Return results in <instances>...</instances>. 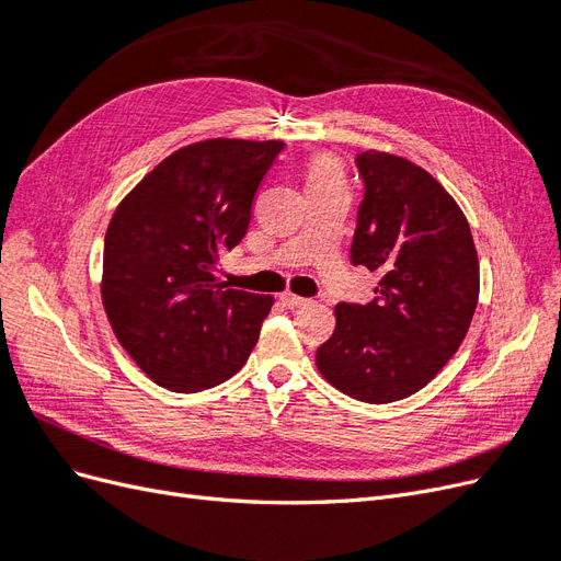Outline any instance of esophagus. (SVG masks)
I'll use <instances>...</instances> for the list:
<instances>
[{
    "label": "esophagus",
    "mask_w": 561,
    "mask_h": 561,
    "mask_svg": "<svg viewBox=\"0 0 561 561\" xmlns=\"http://www.w3.org/2000/svg\"><path fill=\"white\" fill-rule=\"evenodd\" d=\"M280 301H283L285 309H299V307H304V304H309L307 297H299V295H293V293L280 295Z\"/></svg>",
    "instance_id": "esophagus-1"
}]
</instances>
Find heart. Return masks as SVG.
<instances>
[{
	"label": "heart",
	"mask_w": 561,
	"mask_h": 561,
	"mask_svg": "<svg viewBox=\"0 0 561 561\" xmlns=\"http://www.w3.org/2000/svg\"><path fill=\"white\" fill-rule=\"evenodd\" d=\"M330 182H342V173L332 159H318L309 168V186L316 184H330Z\"/></svg>",
	"instance_id": "obj_1"
}]
</instances>
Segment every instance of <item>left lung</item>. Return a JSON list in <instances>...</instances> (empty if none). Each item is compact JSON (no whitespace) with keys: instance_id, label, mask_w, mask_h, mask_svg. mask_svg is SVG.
<instances>
[{"instance_id":"8db88e82","label":"left lung","mask_w":561,"mask_h":561,"mask_svg":"<svg viewBox=\"0 0 561 561\" xmlns=\"http://www.w3.org/2000/svg\"><path fill=\"white\" fill-rule=\"evenodd\" d=\"M355 165L365 196L351 262L381 280L369 304H336V328L316 365L342 393L383 404L416 393L461 346L480 264L468 219L433 175L375 149Z\"/></svg>"}]
</instances>
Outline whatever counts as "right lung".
I'll list each match as a JSON object with an SVG mask.
<instances>
[{"mask_svg":"<svg viewBox=\"0 0 561 561\" xmlns=\"http://www.w3.org/2000/svg\"><path fill=\"white\" fill-rule=\"evenodd\" d=\"M278 140H206L163 159L116 208L105 233L103 304L145 375L196 393L239 371L274 297L215 280L241 243Z\"/></svg>","mask_w":561,"mask_h":561,"instance_id":"right-lung-1","label":"right lung"}]
</instances>
